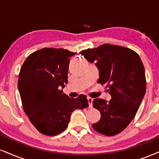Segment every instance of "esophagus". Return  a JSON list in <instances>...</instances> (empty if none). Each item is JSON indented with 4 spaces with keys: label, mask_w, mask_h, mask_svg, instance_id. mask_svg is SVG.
Returning a JSON list of instances; mask_svg holds the SVG:
<instances>
[{
    "label": "esophagus",
    "mask_w": 159,
    "mask_h": 159,
    "mask_svg": "<svg viewBox=\"0 0 159 159\" xmlns=\"http://www.w3.org/2000/svg\"><path fill=\"white\" fill-rule=\"evenodd\" d=\"M87 99H88V101H89V107H93V99L92 98H89V97H88Z\"/></svg>",
    "instance_id": "34e87169"
}]
</instances>
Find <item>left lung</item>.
<instances>
[{
  "instance_id": "1",
  "label": "left lung",
  "mask_w": 159,
  "mask_h": 159,
  "mask_svg": "<svg viewBox=\"0 0 159 159\" xmlns=\"http://www.w3.org/2000/svg\"><path fill=\"white\" fill-rule=\"evenodd\" d=\"M99 70L98 83L107 84L111 100L95 98L94 108L101 112L93 124L95 130L112 136L123 131L135 117L146 93L144 67L139 55L126 47L105 43L81 52Z\"/></svg>"
}]
</instances>
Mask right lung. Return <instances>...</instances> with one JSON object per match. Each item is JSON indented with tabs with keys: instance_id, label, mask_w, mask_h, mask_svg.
<instances>
[{
	"instance_id": "add662e5",
	"label": "right lung",
	"mask_w": 159,
	"mask_h": 159,
	"mask_svg": "<svg viewBox=\"0 0 159 159\" xmlns=\"http://www.w3.org/2000/svg\"><path fill=\"white\" fill-rule=\"evenodd\" d=\"M75 52L43 48L27 57L20 68L18 88L24 110L40 133L56 135L67 127L75 110L88 106L84 95L72 98L63 93L70 58Z\"/></svg>"
}]
</instances>
